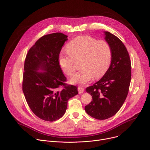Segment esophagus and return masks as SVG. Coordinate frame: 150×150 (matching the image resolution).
Wrapping results in <instances>:
<instances>
[{"instance_id": "obj_1", "label": "esophagus", "mask_w": 150, "mask_h": 150, "mask_svg": "<svg viewBox=\"0 0 150 150\" xmlns=\"http://www.w3.org/2000/svg\"><path fill=\"white\" fill-rule=\"evenodd\" d=\"M78 90L79 93H83L84 91V88L83 86H78Z\"/></svg>"}]
</instances>
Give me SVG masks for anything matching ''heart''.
Masks as SVG:
<instances>
[{
    "instance_id": "1",
    "label": "heart",
    "mask_w": 150,
    "mask_h": 150,
    "mask_svg": "<svg viewBox=\"0 0 150 150\" xmlns=\"http://www.w3.org/2000/svg\"><path fill=\"white\" fill-rule=\"evenodd\" d=\"M67 51H62L59 56V63L68 76L73 75L76 69V60L82 59L83 69L76 72L71 81L75 84H84L93 77L103 76L110 66L112 48L106 40L89 36H81L74 39L66 46Z\"/></svg>"
}]
</instances>
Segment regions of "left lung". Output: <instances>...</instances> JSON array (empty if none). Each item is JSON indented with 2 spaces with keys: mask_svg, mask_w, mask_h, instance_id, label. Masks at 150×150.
Returning <instances> with one entry per match:
<instances>
[{
  "mask_svg": "<svg viewBox=\"0 0 150 150\" xmlns=\"http://www.w3.org/2000/svg\"><path fill=\"white\" fill-rule=\"evenodd\" d=\"M104 33L112 48L111 65L99 81L86 88L93 100L85 110L98 120H106L117 114L127 98L131 80V62L125 45L114 35Z\"/></svg>",
  "mask_w": 150,
  "mask_h": 150,
  "instance_id": "8db88e82",
  "label": "left lung"
}]
</instances>
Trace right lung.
Returning <instances> with one entry per match:
<instances>
[{
	"label": "right lung",
	"mask_w": 150,
	"mask_h": 150,
	"mask_svg": "<svg viewBox=\"0 0 150 150\" xmlns=\"http://www.w3.org/2000/svg\"><path fill=\"white\" fill-rule=\"evenodd\" d=\"M67 38L62 33L43 36L30 48L24 62L22 88L25 100L35 115L47 121L62 117L68 100L78 93L76 86L65 83L59 63Z\"/></svg>",
	"instance_id": "obj_1"
}]
</instances>
